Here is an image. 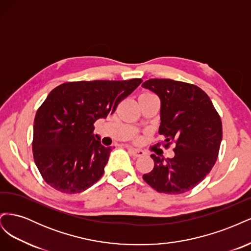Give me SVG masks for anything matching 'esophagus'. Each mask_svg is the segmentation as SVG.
I'll return each mask as SVG.
<instances>
[{
    "label": "esophagus",
    "instance_id": "obj_1",
    "mask_svg": "<svg viewBox=\"0 0 251 251\" xmlns=\"http://www.w3.org/2000/svg\"><path fill=\"white\" fill-rule=\"evenodd\" d=\"M128 151L134 156V157H142L144 155V151L138 149H134V148H128Z\"/></svg>",
    "mask_w": 251,
    "mask_h": 251
}]
</instances>
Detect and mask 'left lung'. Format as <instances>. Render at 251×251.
Returning a JSON list of instances; mask_svg holds the SVG:
<instances>
[{"label": "left lung", "instance_id": "8db88e82", "mask_svg": "<svg viewBox=\"0 0 251 251\" xmlns=\"http://www.w3.org/2000/svg\"><path fill=\"white\" fill-rule=\"evenodd\" d=\"M161 101L158 133L165 148L175 144V156L151 154L154 169L143 180L159 193L191 191L215 165L222 141V123L208 95L191 83L151 78L142 83Z\"/></svg>", "mask_w": 251, "mask_h": 251}]
</instances>
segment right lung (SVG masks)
I'll use <instances>...</instances> for the list:
<instances>
[{"label":"right lung","mask_w":251,"mask_h":251,"mask_svg":"<svg viewBox=\"0 0 251 251\" xmlns=\"http://www.w3.org/2000/svg\"><path fill=\"white\" fill-rule=\"evenodd\" d=\"M142 79L65 82L37 110L32 151L47 183L66 194L86 191L102 176L112 148L93 134L94 123L115 112Z\"/></svg>","instance_id":"obj_1"}]
</instances>
